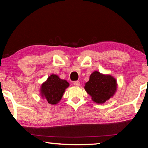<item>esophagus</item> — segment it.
Returning a JSON list of instances; mask_svg holds the SVG:
<instances>
[{
    "mask_svg": "<svg viewBox=\"0 0 148 148\" xmlns=\"http://www.w3.org/2000/svg\"><path fill=\"white\" fill-rule=\"evenodd\" d=\"M74 85L75 86L78 87V86H79V85H80V82H79V81H76V82H74Z\"/></svg>",
    "mask_w": 148,
    "mask_h": 148,
    "instance_id": "34e87169",
    "label": "esophagus"
}]
</instances>
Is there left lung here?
Listing matches in <instances>:
<instances>
[{"label":"left lung","mask_w":148,"mask_h":148,"mask_svg":"<svg viewBox=\"0 0 148 148\" xmlns=\"http://www.w3.org/2000/svg\"><path fill=\"white\" fill-rule=\"evenodd\" d=\"M85 85V90L91 97L92 101L97 104H103L108 101L116 93L117 87L116 78L98 71L90 75L89 81Z\"/></svg>","instance_id":"1"}]
</instances>
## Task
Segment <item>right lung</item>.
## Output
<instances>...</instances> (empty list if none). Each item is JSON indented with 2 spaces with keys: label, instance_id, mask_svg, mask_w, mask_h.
<instances>
[{
  "label": "right lung",
  "instance_id": "1",
  "mask_svg": "<svg viewBox=\"0 0 148 148\" xmlns=\"http://www.w3.org/2000/svg\"><path fill=\"white\" fill-rule=\"evenodd\" d=\"M66 80L62 79L56 74H51L41 85L40 95L49 104H57L62 99L65 89L69 87Z\"/></svg>",
  "mask_w": 148,
  "mask_h": 148
}]
</instances>
